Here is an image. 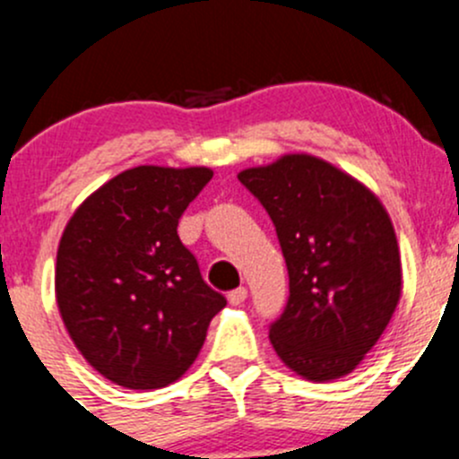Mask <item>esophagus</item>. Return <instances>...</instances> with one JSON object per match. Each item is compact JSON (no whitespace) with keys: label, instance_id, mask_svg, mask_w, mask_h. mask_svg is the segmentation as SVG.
<instances>
[{"label":"esophagus","instance_id":"34e87169","mask_svg":"<svg viewBox=\"0 0 459 459\" xmlns=\"http://www.w3.org/2000/svg\"><path fill=\"white\" fill-rule=\"evenodd\" d=\"M247 298H248V290L244 289V286H239V289L230 290V293H229V304H233V307H239V304H242Z\"/></svg>","mask_w":459,"mask_h":459}]
</instances>
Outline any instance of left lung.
<instances>
[{"instance_id":"1","label":"left lung","mask_w":459,"mask_h":459,"mask_svg":"<svg viewBox=\"0 0 459 459\" xmlns=\"http://www.w3.org/2000/svg\"><path fill=\"white\" fill-rule=\"evenodd\" d=\"M238 179L271 215L289 268V304L268 333L277 358L308 382L353 373L402 295L386 208L353 175L308 152L244 169Z\"/></svg>"}]
</instances>
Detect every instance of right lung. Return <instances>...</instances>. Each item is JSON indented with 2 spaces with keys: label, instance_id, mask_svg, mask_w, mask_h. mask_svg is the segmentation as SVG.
Segmentation results:
<instances>
[{
  "label": "right lung",
  "instance_id": "obj_1",
  "mask_svg": "<svg viewBox=\"0 0 459 459\" xmlns=\"http://www.w3.org/2000/svg\"><path fill=\"white\" fill-rule=\"evenodd\" d=\"M211 178L206 166H135L91 193L64 229L59 316L86 362L117 386L178 382L226 307L178 235L179 217Z\"/></svg>",
  "mask_w": 459,
  "mask_h": 459
}]
</instances>
